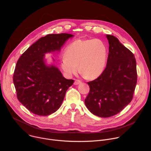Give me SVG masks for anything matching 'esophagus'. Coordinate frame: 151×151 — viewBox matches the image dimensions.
Instances as JSON below:
<instances>
[{
    "label": "esophagus",
    "instance_id": "obj_1",
    "mask_svg": "<svg viewBox=\"0 0 151 151\" xmlns=\"http://www.w3.org/2000/svg\"><path fill=\"white\" fill-rule=\"evenodd\" d=\"M81 83V81L80 80H78V79H76L75 81V82H74V84L75 85H78V84H79Z\"/></svg>",
    "mask_w": 151,
    "mask_h": 151
}]
</instances>
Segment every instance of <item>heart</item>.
Wrapping results in <instances>:
<instances>
[{
  "mask_svg": "<svg viewBox=\"0 0 151 151\" xmlns=\"http://www.w3.org/2000/svg\"><path fill=\"white\" fill-rule=\"evenodd\" d=\"M64 54L61 60V67L67 76L75 74L79 66L80 72L86 78L94 79L104 69L107 48L99 39H78L67 47Z\"/></svg>",
  "mask_w": 151,
  "mask_h": 151,
  "instance_id": "obj_1",
  "label": "heart"
}]
</instances>
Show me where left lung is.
<instances>
[{
    "instance_id": "obj_1",
    "label": "left lung",
    "mask_w": 151,
    "mask_h": 151,
    "mask_svg": "<svg viewBox=\"0 0 151 151\" xmlns=\"http://www.w3.org/2000/svg\"><path fill=\"white\" fill-rule=\"evenodd\" d=\"M106 36L109 44L106 67L88 82L90 92L85 100L88 109L102 118L116 115L131 102L137 79L134 54L114 36Z\"/></svg>"
}]
</instances>
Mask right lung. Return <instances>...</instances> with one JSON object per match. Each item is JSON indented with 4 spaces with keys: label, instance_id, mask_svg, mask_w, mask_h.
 Segmentation results:
<instances>
[{
    "label": "right lung",
    "instance_id": "1",
    "mask_svg": "<svg viewBox=\"0 0 151 151\" xmlns=\"http://www.w3.org/2000/svg\"><path fill=\"white\" fill-rule=\"evenodd\" d=\"M73 35L50 34L32 44L17 61L13 82L19 101L32 113L47 116L56 112L74 81L64 78L55 66H47L45 54L59 51Z\"/></svg>",
    "mask_w": 151,
    "mask_h": 151
}]
</instances>
